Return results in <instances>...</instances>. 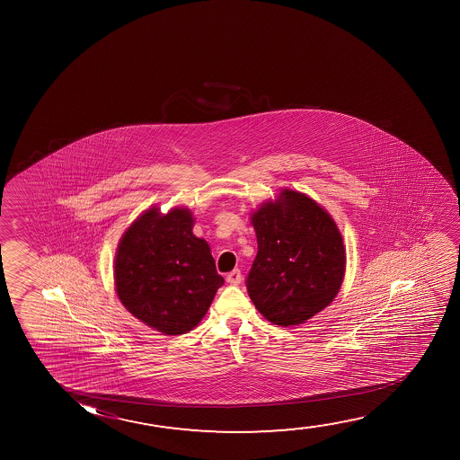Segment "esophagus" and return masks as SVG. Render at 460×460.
Returning <instances> with one entry per match:
<instances>
[{
  "label": "esophagus",
  "mask_w": 460,
  "mask_h": 460,
  "mask_svg": "<svg viewBox=\"0 0 460 460\" xmlns=\"http://www.w3.org/2000/svg\"><path fill=\"white\" fill-rule=\"evenodd\" d=\"M226 281L229 284H240V281H242V273H240L239 269H235V270L231 271V273H227Z\"/></svg>",
  "instance_id": "obj_1"
}]
</instances>
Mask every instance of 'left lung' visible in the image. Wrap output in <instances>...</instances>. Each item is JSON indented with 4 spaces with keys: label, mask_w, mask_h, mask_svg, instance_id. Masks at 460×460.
Returning a JSON list of instances; mask_svg holds the SVG:
<instances>
[{
    "label": "left lung",
    "mask_w": 460,
    "mask_h": 460,
    "mask_svg": "<svg viewBox=\"0 0 460 460\" xmlns=\"http://www.w3.org/2000/svg\"><path fill=\"white\" fill-rule=\"evenodd\" d=\"M258 254L248 296L275 325L289 327L321 313L338 296L346 248L333 218L303 193L283 190L252 215Z\"/></svg>",
    "instance_id": "8db88e82"
}]
</instances>
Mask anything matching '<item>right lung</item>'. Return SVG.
Returning <instances> with one entry per match:
<instances>
[{"instance_id": "right-lung-1", "label": "right lung", "mask_w": 460, "mask_h": 460, "mask_svg": "<svg viewBox=\"0 0 460 460\" xmlns=\"http://www.w3.org/2000/svg\"><path fill=\"white\" fill-rule=\"evenodd\" d=\"M189 208L162 215L146 210L120 239L114 286L120 303L164 334L193 330L225 279L217 273L206 240L193 234Z\"/></svg>"}]
</instances>
